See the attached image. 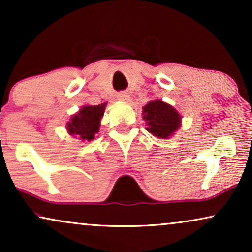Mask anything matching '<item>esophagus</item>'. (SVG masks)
Masks as SVG:
<instances>
[{
	"mask_svg": "<svg viewBox=\"0 0 252 252\" xmlns=\"http://www.w3.org/2000/svg\"><path fill=\"white\" fill-rule=\"evenodd\" d=\"M117 98L119 99V101H123V102H126L127 99L129 98V95L127 94V93H125V92H122V93H119L118 94V96H117Z\"/></svg>",
	"mask_w": 252,
	"mask_h": 252,
	"instance_id": "esophagus-1",
	"label": "esophagus"
}]
</instances>
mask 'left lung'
Here are the masks:
<instances>
[{"mask_svg": "<svg viewBox=\"0 0 252 252\" xmlns=\"http://www.w3.org/2000/svg\"><path fill=\"white\" fill-rule=\"evenodd\" d=\"M142 118L147 130L158 139H168L181 126V116L173 106L160 99L150 101L143 106Z\"/></svg>", "mask_w": 252, "mask_h": 252, "instance_id": "obj_1", "label": "left lung"}]
</instances>
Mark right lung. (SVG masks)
Instances as JSON below:
<instances>
[{
  "label": "right lung",
  "instance_id": "right-lung-1",
  "mask_svg": "<svg viewBox=\"0 0 252 252\" xmlns=\"http://www.w3.org/2000/svg\"><path fill=\"white\" fill-rule=\"evenodd\" d=\"M106 103L98 105H84L67 123L68 134L82 141L94 140L95 134L98 133L99 123L104 115Z\"/></svg>",
  "mask_w": 252,
  "mask_h": 252
}]
</instances>
